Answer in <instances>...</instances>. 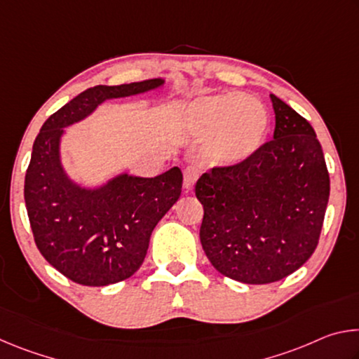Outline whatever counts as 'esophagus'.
Wrapping results in <instances>:
<instances>
[{"instance_id": "1", "label": "esophagus", "mask_w": 359, "mask_h": 359, "mask_svg": "<svg viewBox=\"0 0 359 359\" xmlns=\"http://www.w3.org/2000/svg\"><path fill=\"white\" fill-rule=\"evenodd\" d=\"M198 177H199L198 169L193 168V166H188L184 171V188H185V190H191L194 184H196Z\"/></svg>"}]
</instances>
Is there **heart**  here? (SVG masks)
Masks as SVG:
<instances>
[{
    "label": "heart",
    "instance_id": "heart-1",
    "mask_svg": "<svg viewBox=\"0 0 359 359\" xmlns=\"http://www.w3.org/2000/svg\"><path fill=\"white\" fill-rule=\"evenodd\" d=\"M188 130L204 139V155L215 165H238L257 150L269 128L263 102L250 95H210L187 109Z\"/></svg>",
    "mask_w": 359,
    "mask_h": 359
}]
</instances>
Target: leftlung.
<instances>
[{"label": "left lung", "instance_id": "1", "mask_svg": "<svg viewBox=\"0 0 359 359\" xmlns=\"http://www.w3.org/2000/svg\"><path fill=\"white\" fill-rule=\"evenodd\" d=\"M271 100L274 139L238 165L214 166L194 187L209 261L224 277L250 285L282 280L312 257L330 199L312 125L276 95Z\"/></svg>", "mask_w": 359, "mask_h": 359}]
</instances>
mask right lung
Masks as SVG:
<instances>
[{
    "mask_svg": "<svg viewBox=\"0 0 359 359\" xmlns=\"http://www.w3.org/2000/svg\"><path fill=\"white\" fill-rule=\"evenodd\" d=\"M161 79L87 88L48 117L36 136L25 175V204L34 244L58 272L85 287H106L141 267L150 234L182 193L175 166L154 179L120 177L100 190L66 179L58 156L63 128L109 98L160 87Z\"/></svg>",
    "mask_w": 359,
    "mask_h": 359,
    "instance_id": "add662e5",
    "label": "right lung"
}]
</instances>
